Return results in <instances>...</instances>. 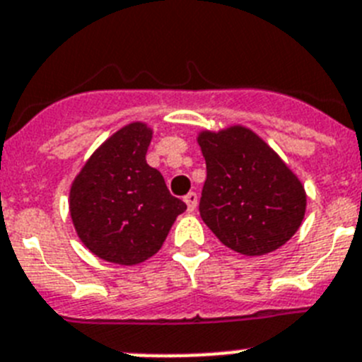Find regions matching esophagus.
I'll return each instance as SVG.
<instances>
[{
  "label": "esophagus",
  "instance_id": "34e87169",
  "mask_svg": "<svg viewBox=\"0 0 362 362\" xmlns=\"http://www.w3.org/2000/svg\"><path fill=\"white\" fill-rule=\"evenodd\" d=\"M184 202H185V204H187V211H189V213H193V211L197 209V205H198L197 193H187L184 197Z\"/></svg>",
  "mask_w": 362,
  "mask_h": 362
}]
</instances>
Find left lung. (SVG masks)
Wrapping results in <instances>:
<instances>
[{
    "label": "left lung",
    "instance_id": "obj_1",
    "mask_svg": "<svg viewBox=\"0 0 362 362\" xmlns=\"http://www.w3.org/2000/svg\"><path fill=\"white\" fill-rule=\"evenodd\" d=\"M207 165L200 216L226 247L265 256L285 245L307 213L298 175L258 133L242 124L197 136Z\"/></svg>",
    "mask_w": 362,
    "mask_h": 362
}]
</instances>
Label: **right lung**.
<instances>
[{
    "instance_id": "1",
    "label": "right lung",
    "mask_w": 362,
    "mask_h": 362,
    "mask_svg": "<svg viewBox=\"0 0 362 362\" xmlns=\"http://www.w3.org/2000/svg\"><path fill=\"white\" fill-rule=\"evenodd\" d=\"M153 129L135 120L90 155L70 185L71 223L83 245L117 265H139L160 250L187 205L171 197L146 162Z\"/></svg>"
}]
</instances>
